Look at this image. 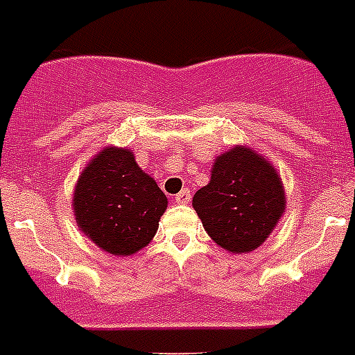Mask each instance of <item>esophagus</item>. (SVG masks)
<instances>
[{"mask_svg":"<svg viewBox=\"0 0 355 355\" xmlns=\"http://www.w3.org/2000/svg\"><path fill=\"white\" fill-rule=\"evenodd\" d=\"M191 198H192L191 189H183L180 194L175 196V203H181V205H185V203H189V201H191Z\"/></svg>","mask_w":355,"mask_h":355,"instance_id":"obj_1","label":"esophagus"}]
</instances>
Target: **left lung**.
<instances>
[{
    "label": "left lung",
    "mask_w": 355,
    "mask_h": 355,
    "mask_svg": "<svg viewBox=\"0 0 355 355\" xmlns=\"http://www.w3.org/2000/svg\"><path fill=\"white\" fill-rule=\"evenodd\" d=\"M286 205L280 175L253 150L236 146L212 164L209 185L192 198L209 236L231 253H249L271 234Z\"/></svg>",
    "instance_id": "8db88e82"
}]
</instances>
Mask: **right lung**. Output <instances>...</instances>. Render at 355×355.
<instances>
[{"label":"right lung","mask_w":355,"mask_h":355,"mask_svg":"<svg viewBox=\"0 0 355 355\" xmlns=\"http://www.w3.org/2000/svg\"><path fill=\"white\" fill-rule=\"evenodd\" d=\"M166 203V196L139 168L132 152L113 146L87 164L73 198L80 231L117 257L148 245Z\"/></svg>","instance_id":"add662e5"}]
</instances>
